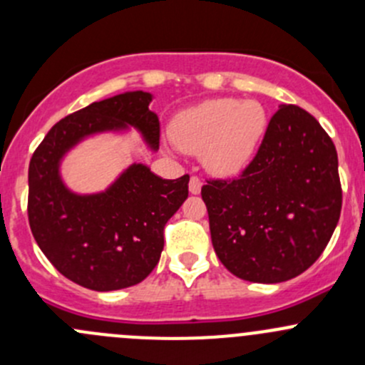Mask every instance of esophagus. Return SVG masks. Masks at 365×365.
<instances>
[{
    "label": "esophagus",
    "mask_w": 365,
    "mask_h": 365,
    "mask_svg": "<svg viewBox=\"0 0 365 365\" xmlns=\"http://www.w3.org/2000/svg\"><path fill=\"white\" fill-rule=\"evenodd\" d=\"M201 187H203L201 180L197 178V176H192V178H190V182H189V192L190 194H200Z\"/></svg>",
    "instance_id": "obj_1"
}]
</instances>
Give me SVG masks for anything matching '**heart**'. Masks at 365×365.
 Listing matches in <instances>:
<instances>
[{"label": "heart", "instance_id": "heart-1", "mask_svg": "<svg viewBox=\"0 0 365 365\" xmlns=\"http://www.w3.org/2000/svg\"><path fill=\"white\" fill-rule=\"evenodd\" d=\"M264 130L267 111L259 102L210 98L176 114L171 139L182 152L203 153L212 173L235 175L252 159Z\"/></svg>", "mask_w": 365, "mask_h": 365}]
</instances>
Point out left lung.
<instances>
[{"instance_id": "left-lung-1", "label": "left lung", "mask_w": 365, "mask_h": 365, "mask_svg": "<svg viewBox=\"0 0 365 365\" xmlns=\"http://www.w3.org/2000/svg\"><path fill=\"white\" fill-rule=\"evenodd\" d=\"M220 263L251 282L275 284L307 270L341 215L337 152L314 116L281 106L251 164L201 189Z\"/></svg>"}]
</instances>
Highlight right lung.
I'll return each instance as SVG.
<instances>
[{
	"mask_svg": "<svg viewBox=\"0 0 365 365\" xmlns=\"http://www.w3.org/2000/svg\"><path fill=\"white\" fill-rule=\"evenodd\" d=\"M153 95L125 91L58 121L33 153L28 171L29 227L58 272L83 288L114 292L150 275L164 249V226L189 196V175L164 180L146 164H130L106 190L73 192L61 162L81 141L135 128L159 150Z\"/></svg>",
	"mask_w": 365,
	"mask_h": 365,
	"instance_id": "right-lung-1",
	"label": "right lung"
}]
</instances>
